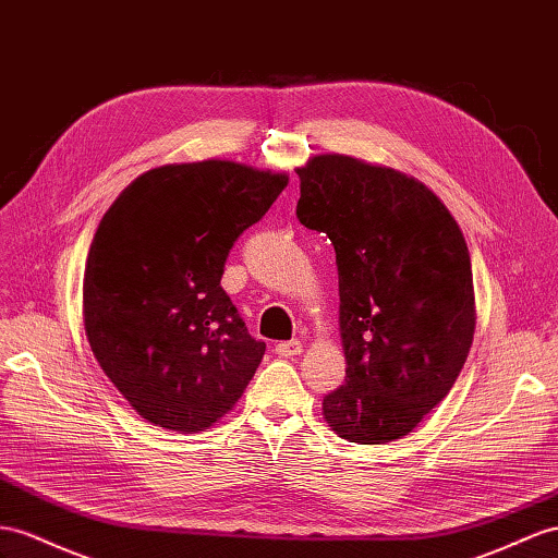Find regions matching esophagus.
<instances>
[{
	"instance_id": "obj_1",
	"label": "esophagus",
	"mask_w": 558,
	"mask_h": 558,
	"mask_svg": "<svg viewBox=\"0 0 558 558\" xmlns=\"http://www.w3.org/2000/svg\"><path fill=\"white\" fill-rule=\"evenodd\" d=\"M276 353L280 355V359H292V355H299L302 353V341H280V344L276 347Z\"/></svg>"
}]
</instances>
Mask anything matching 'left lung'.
Returning a JSON list of instances; mask_svg holds the SVG:
<instances>
[{
  "label": "left lung",
  "mask_w": 558,
  "mask_h": 558,
  "mask_svg": "<svg viewBox=\"0 0 558 558\" xmlns=\"http://www.w3.org/2000/svg\"><path fill=\"white\" fill-rule=\"evenodd\" d=\"M296 174L299 221L337 254L347 381L323 398L325 422L361 446L403 438L450 393L474 341L464 235L403 171L335 153Z\"/></svg>",
  "instance_id": "obj_1"
}]
</instances>
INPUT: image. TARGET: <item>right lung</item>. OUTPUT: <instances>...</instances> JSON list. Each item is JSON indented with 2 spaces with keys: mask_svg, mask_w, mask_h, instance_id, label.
I'll list each match as a JSON object with an SVG mask.
<instances>
[{
  "mask_svg": "<svg viewBox=\"0 0 558 558\" xmlns=\"http://www.w3.org/2000/svg\"><path fill=\"white\" fill-rule=\"evenodd\" d=\"M288 174L231 160L155 167L96 228L82 313L108 379L143 420L197 434L233 410L259 367L254 339L221 288L233 242Z\"/></svg>",
  "mask_w": 558,
  "mask_h": 558,
  "instance_id": "obj_1",
  "label": "right lung"
}]
</instances>
